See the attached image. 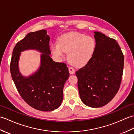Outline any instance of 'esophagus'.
Listing matches in <instances>:
<instances>
[{"label": "esophagus", "mask_w": 134, "mask_h": 134, "mask_svg": "<svg viewBox=\"0 0 134 134\" xmlns=\"http://www.w3.org/2000/svg\"><path fill=\"white\" fill-rule=\"evenodd\" d=\"M69 70L70 74H74L75 72V70L72 67H69Z\"/></svg>", "instance_id": "obj_1"}]
</instances>
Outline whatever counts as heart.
Listing matches in <instances>:
<instances>
[{"mask_svg": "<svg viewBox=\"0 0 134 134\" xmlns=\"http://www.w3.org/2000/svg\"><path fill=\"white\" fill-rule=\"evenodd\" d=\"M96 42L92 37L78 32H69L63 35L59 42L51 45V50L57 58H64L66 52L70 62L76 67L88 63L94 55Z\"/></svg>", "mask_w": 134, "mask_h": 134, "instance_id": "1", "label": "heart"}]
</instances>
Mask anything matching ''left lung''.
<instances>
[{
	"mask_svg": "<svg viewBox=\"0 0 134 134\" xmlns=\"http://www.w3.org/2000/svg\"><path fill=\"white\" fill-rule=\"evenodd\" d=\"M96 48L85 66L76 72L79 96L83 103L99 108L112 100L120 87L124 67V55L118 43L94 32Z\"/></svg>",
	"mask_w": 134,
	"mask_h": 134,
	"instance_id": "8db88e82",
	"label": "left lung"
}]
</instances>
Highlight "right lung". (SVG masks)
I'll use <instances>...</instances> for the list:
<instances>
[{
	"label": "right lung",
	"instance_id": "1",
	"mask_svg": "<svg viewBox=\"0 0 134 134\" xmlns=\"http://www.w3.org/2000/svg\"><path fill=\"white\" fill-rule=\"evenodd\" d=\"M49 40L44 29L28 33L14 47L10 63L11 76L20 96L30 107L44 112L61 105L64 85L70 75L66 64L51 58ZM29 49L42 53L41 63L35 73L25 77L19 71V60L22 52Z\"/></svg>",
	"mask_w": 134,
	"mask_h": 134
}]
</instances>
